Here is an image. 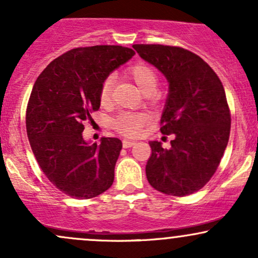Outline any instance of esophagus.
<instances>
[{
	"label": "esophagus",
	"mask_w": 258,
	"mask_h": 258,
	"mask_svg": "<svg viewBox=\"0 0 258 258\" xmlns=\"http://www.w3.org/2000/svg\"><path fill=\"white\" fill-rule=\"evenodd\" d=\"M136 144L135 141H128V139H123L122 141V147L123 148H131Z\"/></svg>",
	"instance_id": "34e87169"
}]
</instances>
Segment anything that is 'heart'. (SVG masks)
Instances as JSON below:
<instances>
[{"mask_svg": "<svg viewBox=\"0 0 258 258\" xmlns=\"http://www.w3.org/2000/svg\"><path fill=\"white\" fill-rule=\"evenodd\" d=\"M126 74L138 86L139 90L149 96L150 99H159L158 92L155 91L159 81L158 74L152 67L144 63H138L127 68ZM112 85H114V80L111 76L103 80L99 88V103L102 105H106L110 102ZM147 121V115L142 112H121L112 120L111 125L121 135L126 137H136L146 126Z\"/></svg>", "mask_w": 258, "mask_h": 258, "instance_id": "obj_1", "label": "heart"}]
</instances>
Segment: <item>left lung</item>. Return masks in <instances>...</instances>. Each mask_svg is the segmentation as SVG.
I'll list each match as a JSON object with an SVG mask.
<instances>
[{"instance_id":"obj_1","label":"left lung","mask_w":258,"mask_h":258,"mask_svg":"<svg viewBox=\"0 0 258 258\" xmlns=\"http://www.w3.org/2000/svg\"><path fill=\"white\" fill-rule=\"evenodd\" d=\"M170 84L162 112V135H174L170 149L150 142L148 182L156 190L185 197L214 176L230 133V110L220 78L199 55L177 46L133 44Z\"/></svg>"}]
</instances>
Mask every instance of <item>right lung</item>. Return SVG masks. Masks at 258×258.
Masks as SVG:
<instances>
[{
  "label": "right lung",
  "instance_id": "add662e5",
  "mask_svg": "<svg viewBox=\"0 0 258 258\" xmlns=\"http://www.w3.org/2000/svg\"><path fill=\"white\" fill-rule=\"evenodd\" d=\"M136 53L122 46L78 47L40 74L26 106V133L38 166L55 188L74 199H91L114 182L122 143L82 138L86 121L99 109L103 80Z\"/></svg>",
  "mask_w": 258,
  "mask_h": 258
}]
</instances>
